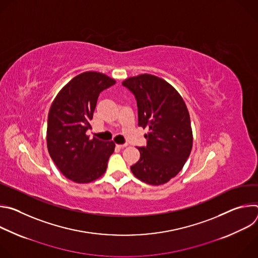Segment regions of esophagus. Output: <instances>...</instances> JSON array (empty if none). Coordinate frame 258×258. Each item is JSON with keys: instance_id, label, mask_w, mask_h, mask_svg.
Listing matches in <instances>:
<instances>
[{"instance_id": "1", "label": "esophagus", "mask_w": 258, "mask_h": 258, "mask_svg": "<svg viewBox=\"0 0 258 258\" xmlns=\"http://www.w3.org/2000/svg\"><path fill=\"white\" fill-rule=\"evenodd\" d=\"M126 146H127L126 144H117V145H116L117 148H120V149H123V148H125Z\"/></svg>"}]
</instances>
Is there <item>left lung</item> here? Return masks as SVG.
Instances as JSON below:
<instances>
[{
	"mask_svg": "<svg viewBox=\"0 0 258 258\" xmlns=\"http://www.w3.org/2000/svg\"><path fill=\"white\" fill-rule=\"evenodd\" d=\"M136 97L138 124L148 128L147 146L131 170L140 180L163 185L185 165L193 146L191 119L185 101L166 81L144 73L122 82Z\"/></svg>",
	"mask_w": 258,
	"mask_h": 258,
	"instance_id": "8db88e82",
	"label": "left lung"
}]
</instances>
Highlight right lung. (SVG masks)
I'll return each mask as SVG.
<instances>
[{"label": "right lung", "mask_w": 258, "mask_h": 258, "mask_svg": "<svg viewBox=\"0 0 258 258\" xmlns=\"http://www.w3.org/2000/svg\"><path fill=\"white\" fill-rule=\"evenodd\" d=\"M115 80L97 71H86L67 83L54 99L47 126L48 151L63 175L78 183L102 176L114 142L90 139L94 110L100 93Z\"/></svg>", "instance_id": "add662e5"}]
</instances>
